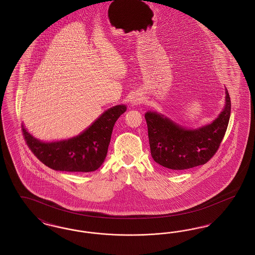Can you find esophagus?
<instances>
[{
  "instance_id": "34e87169",
  "label": "esophagus",
  "mask_w": 255,
  "mask_h": 255,
  "mask_svg": "<svg viewBox=\"0 0 255 255\" xmlns=\"http://www.w3.org/2000/svg\"><path fill=\"white\" fill-rule=\"evenodd\" d=\"M141 101H142L141 97H137V96H134V97H132V100H131V102H132V104H133V105L140 104V103H141Z\"/></svg>"
}]
</instances>
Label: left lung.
<instances>
[{
	"label": "left lung",
	"instance_id": "obj_1",
	"mask_svg": "<svg viewBox=\"0 0 255 255\" xmlns=\"http://www.w3.org/2000/svg\"><path fill=\"white\" fill-rule=\"evenodd\" d=\"M226 106L211 124L186 130L157 113L145 114L151 156L163 167L185 170L203 165L218 151L231 117V97L226 92Z\"/></svg>",
	"mask_w": 255,
	"mask_h": 255
}]
</instances>
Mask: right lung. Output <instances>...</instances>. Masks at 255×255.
<instances>
[{"instance_id": "add662e5", "label": "right lung", "mask_w": 255, "mask_h": 255, "mask_svg": "<svg viewBox=\"0 0 255 255\" xmlns=\"http://www.w3.org/2000/svg\"><path fill=\"white\" fill-rule=\"evenodd\" d=\"M126 112L125 105L106 111L86 131L69 140L45 143L27 133L22 125L24 140L37 158L49 168L67 172H93L107 156L113 128Z\"/></svg>"}]
</instances>
